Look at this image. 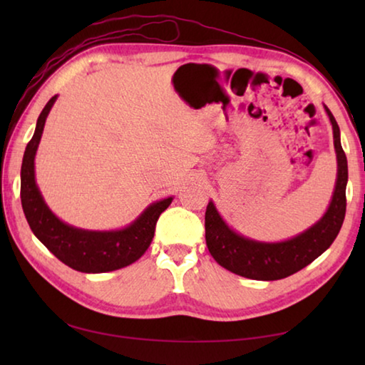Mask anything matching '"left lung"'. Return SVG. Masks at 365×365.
<instances>
[{
	"label": "left lung",
	"mask_w": 365,
	"mask_h": 365,
	"mask_svg": "<svg viewBox=\"0 0 365 365\" xmlns=\"http://www.w3.org/2000/svg\"><path fill=\"white\" fill-rule=\"evenodd\" d=\"M338 159V178L329 211L316 225L283 243H259L235 233L220 219L212 202L206 209V245L222 267L252 280H280L304 269L335 242L346 214L348 160L339 141V127L329 108Z\"/></svg>",
	"instance_id": "obj_1"
}]
</instances>
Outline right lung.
Wrapping results in <instances>:
<instances>
[{
  "label": "right lung",
  "instance_id": "right-lung-1",
  "mask_svg": "<svg viewBox=\"0 0 365 365\" xmlns=\"http://www.w3.org/2000/svg\"><path fill=\"white\" fill-rule=\"evenodd\" d=\"M56 96L46 103L36 120L32 140L24 153L21 168V201L30 228L36 238L61 262L85 274L117 270L145 255L151 245L159 215L169 207L172 197L151 205L132 225L119 232H86L66 225L49 211L35 183L34 159L43 127Z\"/></svg>",
  "mask_w": 365,
  "mask_h": 365
}]
</instances>
